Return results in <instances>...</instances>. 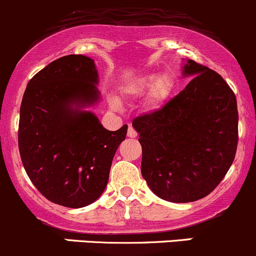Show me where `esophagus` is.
<instances>
[{
    "label": "esophagus",
    "mask_w": 256,
    "mask_h": 256,
    "mask_svg": "<svg viewBox=\"0 0 256 256\" xmlns=\"http://www.w3.org/2000/svg\"><path fill=\"white\" fill-rule=\"evenodd\" d=\"M127 136H129V138H136V136H138V134H136V129H134L133 127H132V126H129V128H128V133H127Z\"/></svg>",
    "instance_id": "34e87169"
}]
</instances>
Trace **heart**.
Here are the masks:
<instances>
[{
  "instance_id": "b5f03b06",
  "label": "heart",
  "mask_w": 256,
  "mask_h": 256,
  "mask_svg": "<svg viewBox=\"0 0 256 256\" xmlns=\"http://www.w3.org/2000/svg\"><path fill=\"white\" fill-rule=\"evenodd\" d=\"M176 81L170 72H162L160 75L155 72L139 76L126 88V92L133 96H142L149 92L146 96V107L149 110H158L170 98L175 88ZM117 107V104H112Z\"/></svg>"
}]
</instances>
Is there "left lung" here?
Returning <instances> with one entry per match:
<instances>
[{
	"mask_svg": "<svg viewBox=\"0 0 256 256\" xmlns=\"http://www.w3.org/2000/svg\"><path fill=\"white\" fill-rule=\"evenodd\" d=\"M194 76L162 108L133 120L142 146V175L160 198L176 204L201 200L220 185L238 146V108L222 76L187 60Z\"/></svg>",
	"mask_w": 256,
	"mask_h": 256,
	"instance_id": "left-lung-1",
	"label": "left lung"
}]
</instances>
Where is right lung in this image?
Returning <instances> with one entry per match:
<instances>
[{"mask_svg": "<svg viewBox=\"0 0 256 256\" xmlns=\"http://www.w3.org/2000/svg\"><path fill=\"white\" fill-rule=\"evenodd\" d=\"M94 62L66 55L28 82L20 110L18 148L28 178L46 198L80 208L106 188L128 126L110 132L84 107L100 100Z\"/></svg>", "mask_w": 256, "mask_h": 256, "instance_id": "right-lung-1", "label": "right lung"}]
</instances>
